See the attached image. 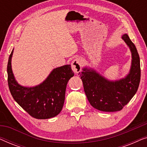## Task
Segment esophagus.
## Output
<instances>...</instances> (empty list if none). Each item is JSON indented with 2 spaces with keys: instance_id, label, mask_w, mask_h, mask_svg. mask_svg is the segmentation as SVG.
<instances>
[{
  "instance_id": "obj_1",
  "label": "esophagus",
  "mask_w": 147,
  "mask_h": 147,
  "mask_svg": "<svg viewBox=\"0 0 147 147\" xmlns=\"http://www.w3.org/2000/svg\"><path fill=\"white\" fill-rule=\"evenodd\" d=\"M82 64H83V62L80 58L78 57L74 59V61L71 62V69L74 71V73L78 74L81 71Z\"/></svg>"
}]
</instances>
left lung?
<instances>
[{"label": "left lung", "mask_w": 147, "mask_h": 147, "mask_svg": "<svg viewBox=\"0 0 147 147\" xmlns=\"http://www.w3.org/2000/svg\"><path fill=\"white\" fill-rule=\"evenodd\" d=\"M122 39L129 47L132 55L130 69L124 78L115 81L106 79L95 69L84 67L79 72L88 101L94 108L103 112L121 110L135 95L140 80V57L137 49L127 34Z\"/></svg>", "instance_id": "8db88e82"}]
</instances>
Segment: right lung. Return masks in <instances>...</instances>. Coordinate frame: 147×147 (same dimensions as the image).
<instances>
[{"instance_id": "right-lung-1", "label": "right lung", "mask_w": 147, "mask_h": 147, "mask_svg": "<svg viewBox=\"0 0 147 147\" xmlns=\"http://www.w3.org/2000/svg\"><path fill=\"white\" fill-rule=\"evenodd\" d=\"M13 50L9 58L7 74L8 84L14 100L32 117L37 119L55 117L61 111L67 84L74 76L71 65L53 69L39 85L25 87L18 84L13 73L11 59Z\"/></svg>"}]
</instances>
